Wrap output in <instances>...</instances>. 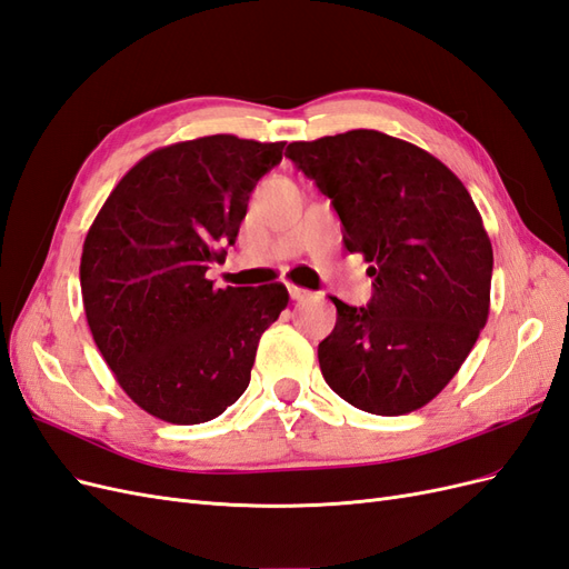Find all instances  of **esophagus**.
I'll use <instances>...</instances> for the list:
<instances>
[{
	"mask_svg": "<svg viewBox=\"0 0 569 569\" xmlns=\"http://www.w3.org/2000/svg\"><path fill=\"white\" fill-rule=\"evenodd\" d=\"M287 289H289V297H291V301H306L308 297H311V291H308V289H301V287H297V284H289Z\"/></svg>",
	"mask_w": 569,
	"mask_h": 569,
	"instance_id": "1",
	"label": "esophagus"
}]
</instances>
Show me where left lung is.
Segmentation results:
<instances>
[{"mask_svg": "<svg viewBox=\"0 0 569 569\" xmlns=\"http://www.w3.org/2000/svg\"><path fill=\"white\" fill-rule=\"evenodd\" d=\"M370 263L368 306H337L325 382L372 416H403L453 380L489 318L493 251L465 184L432 153L377 130L291 142Z\"/></svg>", "mask_w": 569, "mask_h": 569, "instance_id": "8db88e82", "label": "left lung"}]
</instances>
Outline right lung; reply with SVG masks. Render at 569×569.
<instances>
[{
	"label": "right lung",
	"mask_w": 569,
	"mask_h": 569,
	"mask_svg": "<svg viewBox=\"0 0 569 569\" xmlns=\"http://www.w3.org/2000/svg\"><path fill=\"white\" fill-rule=\"evenodd\" d=\"M284 142L211 134L132 166L84 237L80 287L97 349L149 416L199 425L251 380L258 339L289 301L280 282L216 289L256 182Z\"/></svg>",
	"instance_id": "obj_1"
}]
</instances>
